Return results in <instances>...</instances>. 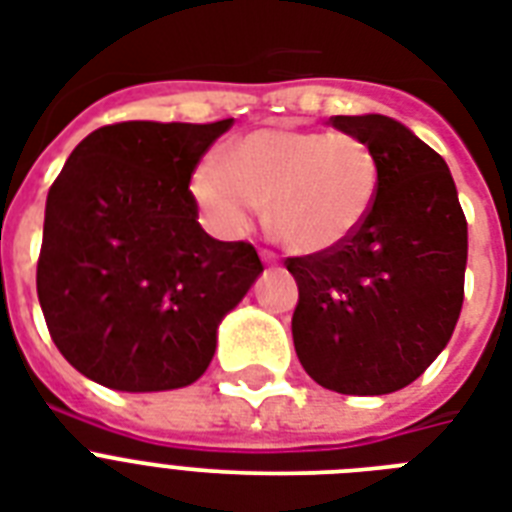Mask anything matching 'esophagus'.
<instances>
[{
  "instance_id": "obj_1",
  "label": "esophagus",
  "mask_w": 512,
  "mask_h": 512,
  "mask_svg": "<svg viewBox=\"0 0 512 512\" xmlns=\"http://www.w3.org/2000/svg\"><path fill=\"white\" fill-rule=\"evenodd\" d=\"M260 260H263L265 265H276L279 263V255H276V252H271V249H260Z\"/></svg>"
}]
</instances>
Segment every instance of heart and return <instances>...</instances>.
<instances>
[{
  "instance_id": "heart-1",
  "label": "heart",
  "mask_w": 512,
  "mask_h": 512,
  "mask_svg": "<svg viewBox=\"0 0 512 512\" xmlns=\"http://www.w3.org/2000/svg\"><path fill=\"white\" fill-rule=\"evenodd\" d=\"M382 188L380 156L345 132L265 127L233 140L223 162L204 159L191 193L209 225L244 236L268 201L273 231L303 255H324L356 236Z\"/></svg>"
}]
</instances>
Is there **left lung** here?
<instances>
[{
	"mask_svg": "<svg viewBox=\"0 0 512 512\" xmlns=\"http://www.w3.org/2000/svg\"><path fill=\"white\" fill-rule=\"evenodd\" d=\"M329 124L377 151L382 188L348 244L284 260L300 289L292 337L321 388L382 396L417 380L452 337L468 220L446 162L404 124L380 114Z\"/></svg>",
	"mask_w": 512,
	"mask_h": 512,
	"instance_id": "1",
	"label": "left lung"
}]
</instances>
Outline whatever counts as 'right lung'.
I'll use <instances>...</instances> for the list:
<instances>
[{"instance_id":"right-lung-1","label":"right lung","mask_w":512,"mask_h":512,"mask_svg":"<svg viewBox=\"0 0 512 512\" xmlns=\"http://www.w3.org/2000/svg\"><path fill=\"white\" fill-rule=\"evenodd\" d=\"M231 124H106L50 185L36 295L84 377L130 393L185 388L215 356L217 324L263 271L249 241L204 233L188 191Z\"/></svg>"}]
</instances>
